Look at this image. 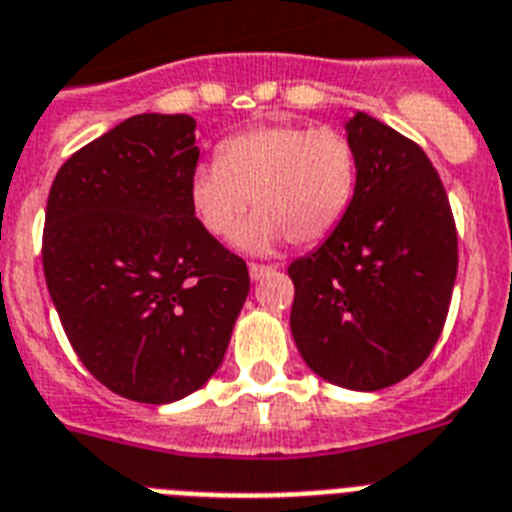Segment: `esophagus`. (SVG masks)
Wrapping results in <instances>:
<instances>
[{"label":"esophagus","mask_w":512,"mask_h":512,"mask_svg":"<svg viewBox=\"0 0 512 512\" xmlns=\"http://www.w3.org/2000/svg\"><path fill=\"white\" fill-rule=\"evenodd\" d=\"M277 272V266H269V264H248V274H251L253 282H259V279H266L269 274Z\"/></svg>","instance_id":"obj_1"}]
</instances>
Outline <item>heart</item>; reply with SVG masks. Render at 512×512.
<instances>
[{
	"instance_id": "obj_1",
	"label": "heart",
	"mask_w": 512,
	"mask_h": 512,
	"mask_svg": "<svg viewBox=\"0 0 512 512\" xmlns=\"http://www.w3.org/2000/svg\"><path fill=\"white\" fill-rule=\"evenodd\" d=\"M357 189V155L347 134L331 126L274 121L243 129L217 147L214 163L196 165L189 199L214 238L238 233L246 251H272L282 240L308 248L342 225Z\"/></svg>"
}]
</instances>
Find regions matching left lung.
Masks as SVG:
<instances>
[{"label": "left lung", "instance_id": "left-lung-1", "mask_svg": "<svg viewBox=\"0 0 512 512\" xmlns=\"http://www.w3.org/2000/svg\"><path fill=\"white\" fill-rule=\"evenodd\" d=\"M355 199L321 246L292 261L290 329L329 383L378 391L412 375L445 326L458 235L438 170L417 142L357 113Z\"/></svg>", "mask_w": 512, "mask_h": 512}]
</instances>
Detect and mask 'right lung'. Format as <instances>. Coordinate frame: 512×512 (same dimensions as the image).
<instances>
[{
  "instance_id": "1",
  "label": "right lung",
  "mask_w": 512,
  "mask_h": 512,
  "mask_svg": "<svg viewBox=\"0 0 512 512\" xmlns=\"http://www.w3.org/2000/svg\"><path fill=\"white\" fill-rule=\"evenodd\" d=\"M186 113H142L56 173L43 274L69 344L113 393L168 404L220 368L251 279L196 220L199 147Z\"/></svg>"
}]
</instances>
